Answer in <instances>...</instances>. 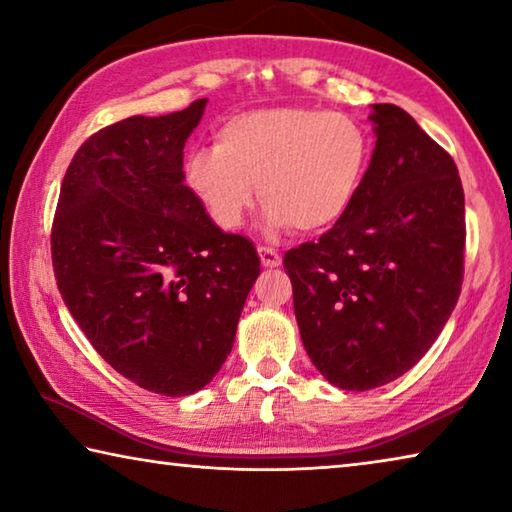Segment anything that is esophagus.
<instances>
[{
  "mask_svg": "<svg viewBox=\"0 0 512 512\" xmlns=\"http://www.w3.org/2000/svg\"><path fill=\"white\" fill-rule=\"evenodd\" d=\"M257 253H259V259H262V266H266V268H275V266L282 264V257L275 248L257 246Z\"/></svg>",
  "mask_w": 512,
  "mask_h": 512,
  "instance_id": "obj_1",
  "label": "esophagus"
}]
</instances>
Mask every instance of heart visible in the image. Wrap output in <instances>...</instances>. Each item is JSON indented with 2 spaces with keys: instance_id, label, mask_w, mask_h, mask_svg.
<instances>
[{
  "instance_id": "heart-1",
  "label": "heart",
  "mask_w": 512,
  "mask_h": 512,
  "mask_svg": "<svg viewBox=\"0 0 512 512\" xmlns=\"http://www.w3.org/2000/svg\"><path fill=\"white\" fill-rule=\"evenodd\" d=\"M368 160L366 128L343 112L257 108L225 121L214 149L189 155L185 183L223 230L239 228L257 187L273 228L314 235L350 210Z\"/></svg>"
}]
</instances>
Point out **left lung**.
Here are the masks:
<instances>
[{
    "instance_id": "obj_1",
    "label": "left lung",
    "mask_w": 512,
    "mask_h": 512,
    "mask_svg": "<svg viewBox=\"0 0 512 512\" xmlns=\"http://www.w3.org/2000/svg\"><path fill=\"white\" fill-rule=\"evenodd\" d=\"M370 119L377 142L352 207L284 255L305 350L343 391L411 370L463 284L465 196L452 155L393 103H375Z\"/></svg>"
}]
</instances>
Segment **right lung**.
Returning a JSON list of instances; mask_svg holds the SVG:
<instances>
[{"instance_id":"right-lung-1","label":"right lung","mask_w":512,"mask_h":512,"mask_svg":"<svg viewBox=\"0 0 512 512\" xmlns=\"http://www.w3.org/2000/svg\"><path fill=\"white\" fill-rule=\"evenodd\" d=\"M205 99L135 115L81 144L51 225L58 291L92 348L146 391H201L232 350L259 257L185 185Z\"/></svg>"}]
</instances>
